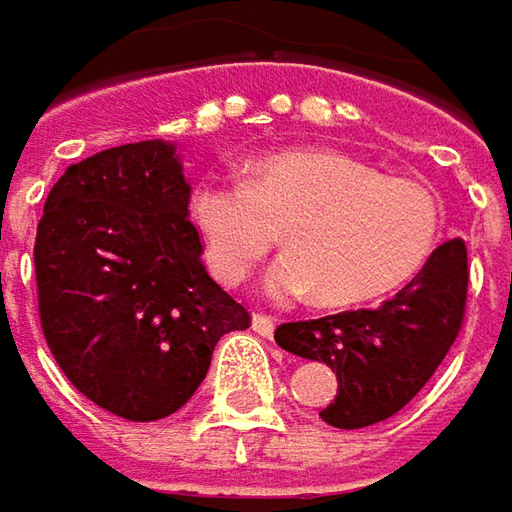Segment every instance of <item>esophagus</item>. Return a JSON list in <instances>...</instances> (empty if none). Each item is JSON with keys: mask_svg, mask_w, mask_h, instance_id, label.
Here are the masks:
<instances>
[{"mask_svg": "<svg viewBox=\"0 0 512 512\" xmlns=\"http://www.w3.org/2000/svg\"><path fill=\"white\" fill-rule=\"evenodd\" d=\"M273 328H276V320H273V317L262 314V311H256V314H253V331H256V334H262V337H273Z\"/></svg>", "mask_w": 512, "mask_h": 512, "instance_id": "esophagus-1", "label": "esophagus"}]
</instances>
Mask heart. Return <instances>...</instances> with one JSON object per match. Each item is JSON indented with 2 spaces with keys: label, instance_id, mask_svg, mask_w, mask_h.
Segmentation results:
<instances>
[{
  "label": "heart",
  "instance_id": "obj_1",
  "mask_svg": "<svg viewBox=\"0 0 512 512\" xmlns=\"http://www.w3.org/2000/svg\"><path fill=\"white\" fill-rule=\"evenodd\" d=\"M190 210L218 282H244L282 233L288 253L268 273V291L314 294L331 308L409 282L444 230V204L426 184L331 149L268 155L247 184L201 181Z\"/></svg>",
  "mask_w": 512,
  "mask_h": 512
}]
</instances>
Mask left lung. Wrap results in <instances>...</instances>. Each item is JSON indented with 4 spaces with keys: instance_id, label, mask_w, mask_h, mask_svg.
I'll return each mask as SVG.
<instances>
[{
    "instance_id": "1",
    "label": "left lung",
    "mask_w": 512,
    "mask_h": 512,
    "mask_svg": "<svg viewBox=\"0 0 512 512\" xmlns=\"http://www.w3.org/2000/svg\"><path fill=\"white\" fill-rule=\"evenodd\" d=\"M467 244L449 239L421 273L377 308H357L276 328L279 348L337 371V397L320 418L363 429L400 412L455 343L467 308Z\"/></svg>"
}]
</instances>
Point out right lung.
Returning a JSON list of instances; mask_svg holds the SVG:
<instances>
[{"label":"right lung","mask_w":512,"mask_h":512,"mask_svg":"<svg viewBox=\"0 0 512 512\" xmlns=\"http://www.w3.org/2000/svg\"><path fill=\"white\" fill-rule=\"evenodd\" d=\"M175 143L141 141L71 164L34 242L39 322L63 374L126 421L178 412L213 348L250 314L201 262Z\"/></svg>","instance_id":"1"}]
</instances>
